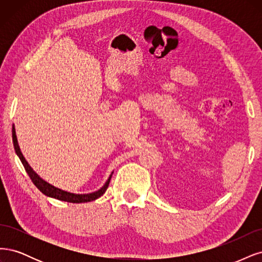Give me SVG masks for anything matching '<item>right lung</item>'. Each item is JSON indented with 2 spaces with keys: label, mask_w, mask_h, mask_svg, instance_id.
Returning a JSON list of instances; mask_svg holds the SVG:
<instances>
[{
  "label": "right lung",
  "mask_w": 262,
  "mask_h": 262,
  "mask_svg": "<svg viewBox=\"0 0 262 262\" xmlns=\"http://www.w3.org/2000/svg\"><path fill=\"white\" fill-rule=\"evenodd\" d=\"M12 136H13V143H14V148L16 154L19 157L20 161L25 167V170H26L27 174L29 175L30 180L32 181V183L36 185V187L42 192L45 193L46 196L48 197H52L58 200H62V201H67V202H73V204H81V202H88V201H92V200H96L99 197H101L105 192V190L108 187V184H110V180H111L112 175H110L108 180L105 182V184L103 185L102 187H101L99 190L95 191V192H91V193H72L69 191H65L62 190L60 188H56L52 185H50L49 183H47L46 181H43L41 179V177L32 170L31 166L28 164V162L26 161V159L24 158L20 148L18 146V141H17V137H16V132H15V127L13 125V128H12Z\"/></svg>",
  "instance_id": "1"
}]
</instances>
